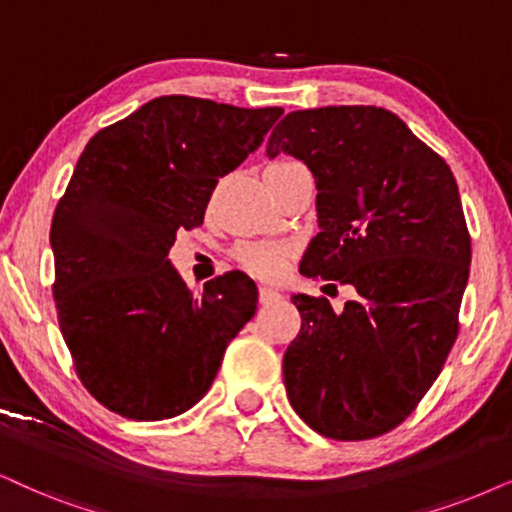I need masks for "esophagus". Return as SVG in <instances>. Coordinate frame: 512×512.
I'll return each instance as SVG.
<instances>
[{"label": "esophagus", "mask_w": 512, "mask_h": 512, "mask_svg": "<svg viewBox=\"0 0 512 512\" xmlns=\"http://www.w3.org/2000/svg\"><path fill=\"white\" fill-rule=\"evenodd\" d=\"M278 300H281V293H278V290L267 286L260 288V304H274Z\"/></svg>", "instance_id": "1"}]
</instances>
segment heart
<instances>
[{
	"mask_svg": "<svg viewBox=\"0 0 512 512\" xmlns=\"http://www.w3.org/2000/svg\"><path fill=\"white\" fill-rule=\"evenodd\" d=\"M288 163V160H281V163H271L267 167H276ZM295 248L290 243H278V241H255V243H241L234 250L236 262L241 264L245 271H250L252 276L267 278V281H274V278H281L286 274L290 262H293Z\"/></svg>",
	"mask_w": 512,
	"mask_h": 512,
	"instance_id": "b5f03b06",
	"label": "heart"
}]
</instances>
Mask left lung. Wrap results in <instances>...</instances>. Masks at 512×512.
I'll return each instance as SVG.
<instances>
[{"label": "left lung", "instance_id": "obj_1", "mask_svg": "<svg viewBox=\"0 0 512 512\" xmlns=\"http://www.w3.org/2000/svg\"><path fill=\"white\" fill-rule=\"evenodd\" d=\"M290 153L316 181L321 231L300 274L354 286L333 312L295 295L302 328L283 354L290 404L328 439L359 442L404 423L458 335L470 234L449 165L375 106L288 113L267 155Z\"/></svg>", "mask_w": 512, "mask_h": 512}]
</instances>
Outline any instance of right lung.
I'll list each match as a JSON object with an SVG mask.
<instances>
[{
	"instance_id": "right-lung-1",
	"label": "right lung",
	"mask_w": 512,
	"mask_h": 512,
	"mask_svg": "<svg viewBox=\"0 0 512 512\" xmlns=\"http://www.w3.org/2000/svg\"><path fill=\"white\" fill-rule=\"evenodd\" d=\"M283 108L160 96L99 129L51 222L54 300L87 392L129 420H165L210 390L255 316L241 271L193 295L167 260L179 229L203 224L219 177L264 141Z\"/></svg>"
}]
</instances>
